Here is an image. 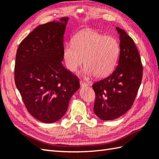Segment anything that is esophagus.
Masks as SVG:
<instances>
[{"instance_id":"esophagus-1","label":"esophagus","mask_w":159,"mask_h":159,"mask_svg":"<svg viewBox=\"0 0 159 159\" xmlns=\"http://www.w3.org/2000/svg\"><path fill=\"white\" fill-rule=\"evenodd\" d=\"M80 87H87L89 85V84L87 83H85V82H84V81H80Z\"/></svg>"}]
</instances>
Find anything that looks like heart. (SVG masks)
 Returning a JSON list of instances; mask_svg holds the SVG:
<instances>
[{
	"instance_id": "1",
	"label": "heart",
	"mask_w": 159,
	"mask_h": 159,
	"mask_svg": "<svg viewBox=\"0 0 159 159\" xmlns=\"http://www.w3.org/2000/svg\"><path fill=\"white\" fill-rule=\"evenodd\" d=\"M120 52V43L116 38L93 30L76 33L72 38V43H67L63 50L66 66L70 71L75 72L83 61V73L97 79L105 77L113 72Z\"/></svg>"
}]
</instances>
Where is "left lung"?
Returning <instances> with one entry per match:
<instances>
[{
	"instance_id": "8db88e82",
	"label": "left lung",
	"mask_w": 159,
	"mask_h": 159,
	"mask_svg": "<svg viewBox=\"0 0 159 159\" xmlns=\"http://www.w3.org/2000/svg\"><path fill=\"white\" fill-rule=\"evenodd\" d=\"M116 30L120 40L118 66L110 76L92 85L96 93L94 113L104 121L116 119L130 109L143 76L142 63L133 39L124 30Z\"/></svg>"
}]
</instances>
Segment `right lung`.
I'll return each mask as SVG.
<instances>
[{
  "instance_id": "1",
  "label": "right lung",
  "mask_w": 159,
  "mask_h": 159,
  "mask_svg": "<svg viewBox=\"0 0 159 159\" xmlns=\"http://www.w3.org/2000/svg\"><path fill=\"white\" fill-rule=\"evenodd\" d=\"M68 18L36 27L17 50L14 79L29 113L44 123L66 113L79 79L62 65L63 35Z\"/></svg>"
}]
</instances>
